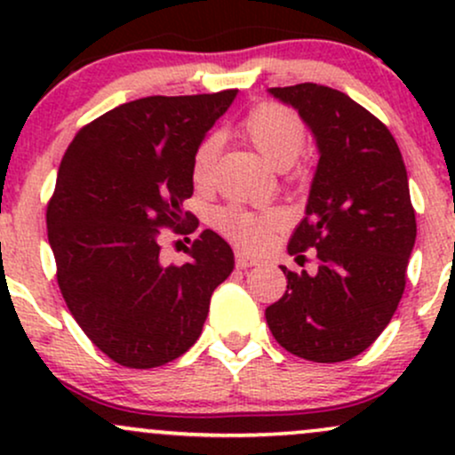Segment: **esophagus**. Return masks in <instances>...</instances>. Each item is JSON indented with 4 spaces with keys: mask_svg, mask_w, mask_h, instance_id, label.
<instances>
[{
    "mask_svg": "<svg viewBox=\"0 0 455 455\" xmlns=\"http://www.w3.org/2000/svg\"><path fill=\"white\" fill-rule=\"evenodd\" d=\"M257 263H259V260L252 259V257H248V254L235 252V265H237L239 269H248V267H252V265H257Z\"/></svg>",
    "mask_w": 455,
    "mask_h": 455,
    "instance_id": "34e87169",
    "label": "esophagus"
}]
</instances>
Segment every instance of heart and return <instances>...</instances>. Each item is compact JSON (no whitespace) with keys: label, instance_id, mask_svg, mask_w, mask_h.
Instances as JSON below:
<instances>
[{"label":"heart","instance_id":"heart-1","mask_svg":"<svg viewBox=\"0 0 455 455\" xmlns=\"http://www.w3.org/2000/svg\"><path fill=\"white\" fill-rule=\"evenodd\" d=\"M243 137L274 169H289L306 148L307 130L304 119L293 108L278 102H263L254 107L242 122ZM220 156V137L207 134L196 145L190 162L192 184L198 190H210L216 181V164ZM213 224L224 237L243 250H259L269 235L284 224L280 210H245L228 205L216 212Z\"/></svg>","mask_w":455,"mask_h":455}]
</instances>
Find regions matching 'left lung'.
I'll return each mask as SVG.
<instances>
[{
    "label": "left lung",
    "instance_id": "8db88e82",
    "mask_svg": "<svg viewBox=\"0 0 455 455\" xmlns=\"http://www.w3.org/2000/svg\"><path fill=\"white\" fill-rule=\"evenodd\" d=\"M269 92L299 111L321 158L289 242L301 267L315 250L316 271L282 267L286 291L265 318L297 357L347 362L377 340L404 293L417 237L404 160L387 126L347 93L316 83Z\"/></svg>",
    "mask_w": 455,
    "mask_h": 455
}]
</instances>
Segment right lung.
<instances>
[{
	"instance_id": "add662e5",
	"label": "right lung",
	"mask_w": 455,
	"mask_h": 455,
	"mask_svg": "<svg viewBox=\"0 0 455 455\" xmlns=\"http://www.w3.org/2000/svg\"><path fill=\"white\" fill-rule=\"evenodd\" d=\"M237 90L149 96L83 126L68 145L46 205L57 284L78 327L115 363L158 368L203 331L233 250L205 228L186 263H164L160 228L196 231L190 162Z\"/></svg>"
}]
</instances>
